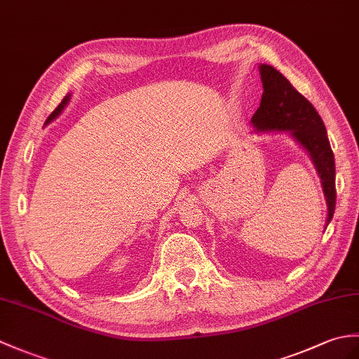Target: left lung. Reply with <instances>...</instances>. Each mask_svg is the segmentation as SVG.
I'll return each mask as SVG.
<instances>
[{"mask_svg":"<svg viewBox=\"0 0 359 359\" xmlns=\"http://www.w3.org/2000/svg\"><path fill=\"white\" fill-rule=\"evenodd\" d=\"M263 96L252 123L258 130H286L309 151L318 171L327 200V223L335 212V157L327 131L315 107L294 88L283 74L271 65H260Z\"/></svg>","mask_w":359,"mask_h":359,"instance_id":"8db88e82","label":"left lung"}]
</instances>
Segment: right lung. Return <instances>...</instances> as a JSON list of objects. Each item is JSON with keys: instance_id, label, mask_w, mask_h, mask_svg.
I'll use <instances>...</instances> for the list:
<instances>
[{"instance_id": "right-lung-1", "label": "right lung", "mask_w": 359, "mask_h": 359, "mask_svg": "<svg viewBox=\"0 0 359 359\" xmlns=\"http://www.w3.org/2000/svg\"><path fill=\"white\" fill-rule=\"evenodd\" d=\"M69 99H70V95H67L64 99H62V102L60 104V105H57L56 108H55V111L52 113V114H50L48 116V118H47V121H46V123H48V122H52L55 118H56V116L57 114H60L62 110H64V107L67 105V102H69Z\"/></svg>"}]
</instances>
